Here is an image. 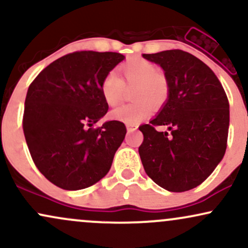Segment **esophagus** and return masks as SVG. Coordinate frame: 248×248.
I'll return each instance as SVG.
<instances>
[{
    "label": "esophagus",
    "instance_id": "obj_1",
    "mask_svg": "<svg viewBox=\"0 0 248 248\" xmlns=\"http://www.w3.org/2000/svg\"><path fill=\"white\" fill-rule=\"evenodd\" d=\"M126 126H127L128 132H134V130L138 129V124H134V122H127Z\"/></svg>",
    "mask_w": 248,
    "mask_h": 248
}]
</instances>
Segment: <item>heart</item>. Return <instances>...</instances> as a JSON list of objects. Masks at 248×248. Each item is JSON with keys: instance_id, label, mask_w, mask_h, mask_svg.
Instances as JSON below:
<instances>
[{"instance_id": "obj_1", "label": "heart", "mask_w": 248, "mask_h": 248, "mask_svg": "<svg viewBox=\"0 0 248 248\" xmlns=\"http://www.w3.org/2000/svg\"><path fill=\"white\" fill-rule=\"evenodd\" d=\"M157 66L148 59L135 57L122 62L118 75L108 72L100 84L104 100L109 106H116L124 96V86H133L132 98L135 101L122 105L112 112L116 120L136 122L152 113L154 108H161L166 104L170 93L169 81L164 73L157 71Z\"/></svg>"}]
</instances>
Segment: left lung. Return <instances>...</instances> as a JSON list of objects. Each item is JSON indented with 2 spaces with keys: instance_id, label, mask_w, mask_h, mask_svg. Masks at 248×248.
<instances>
[{
  "instance_id": "8db88e82",
  "label": "left lung",
  "mask_w": 248,
  "mask_h": 248,
  "mask_svg": "<svg viewBox=\"0 0 248 248\" xmlns=\"http://www.w3.org/2000/svg\"><path fill=\"white\" fill-rule=\"evenodd\" d=\"M143 58L161 65L170 93L149 124L139 127L143 142L139 154L147 175L161 187L183 192L203 183L224 157L230 105L220 81L209 66L182 50ZM167 125L170 133L158 132Z\"/></svg>"
}]
</instances>
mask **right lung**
Masks as SVG:
<instances>
[{
	"instance_id": "1",
	"label": "right lung",
	"mask_w": 248,
	"mask_h": 248,
	"mask_svg": "<svg viewBox=\"0 0 248 248\" xmlns=\"http://www.w3.org/2000/svg\"><path fill=\"white\" fill-rule=\"evenodd\" d=\"M124 56L76 51L36 77L25 98L23 132L33 163L64 190L88 187L106 176L127 129L96 122L107 113L100 84Z\"/></svg>"
}]
</instances>
